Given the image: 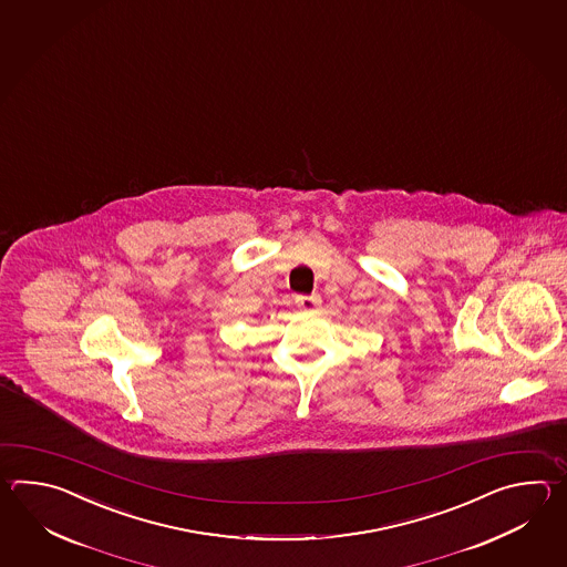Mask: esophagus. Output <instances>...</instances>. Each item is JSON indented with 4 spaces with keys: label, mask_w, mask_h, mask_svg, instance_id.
<instances>
[{
    "label": "esophagus",
    "mask_w": 567,
    "mask_h": 567,
    "mask_svg": "<svg viewBox=\"0 0 567 567\" xmlns=\"http://www.w3.org/2000/svg\"><path fill=\"white\" fill-rule=\"evenodd\" d=\"M320 296L312 293V296H298L296 303L300 306L301 310H313L316 306H320Z\"/></svg>",
    "instance_id": "obj_1"
}]
</instances>
